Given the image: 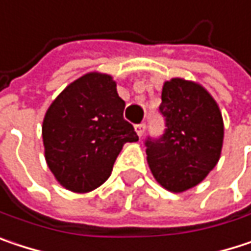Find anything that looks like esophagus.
<instances>
[{"label":"esophagus","instance_id":"obj_1","mask_svg":"<svg viewBox=\"0 0 251 251\" xmlns=\"http://www.w3.org/2000/svg\"><path fill=\"white\" fill-rule=\"evenodd\" d=\"M134 130H136V133H137V136H139V137H141V136L144 134V130H146V126H144L143 123H140V124H136V126H134Z\"/></svg>","mask_w":251,"mask_h":251}]
</instances>
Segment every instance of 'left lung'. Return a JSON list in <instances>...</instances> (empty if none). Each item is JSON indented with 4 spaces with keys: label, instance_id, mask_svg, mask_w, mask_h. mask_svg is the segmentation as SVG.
<instances>
[{
    "label": "left lung",
    "instance_id": "obj_1",
    "mask_svg": "<svg viewBox=\"0 0 251 251\" xmlns=\"http://www.w3.org/2000/svg\"><path fill=\"white\" fill-rule=\"evenodd\" d=\"M159 110L166 130L162 137L146 140L147 163L165 189L180 194L201 183L218 163L223 115L202 85L183 78L163 83Z\"/></svg>",
    "mask_w": 251,
    "mask_h": 251
}]
</instances>
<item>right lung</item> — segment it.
<instances>
[{"label": "right lung", "mask_w": 251, "mask_h": 251, "mask_svg": "<svg viewBox=\"0 0 251 251\" xmlns=\"http://www.w3.org/2000/svg\"><path fill=\"white\" fill-rule=\"evenodd\" d=\"M124 107L115 80L101 72L74 80L50 104L42 126L45 157L63 188L97 189L110 177L123 146L139 140Z\"/></svg>", "instance_id": "right-lung-1"}]
</instances>
